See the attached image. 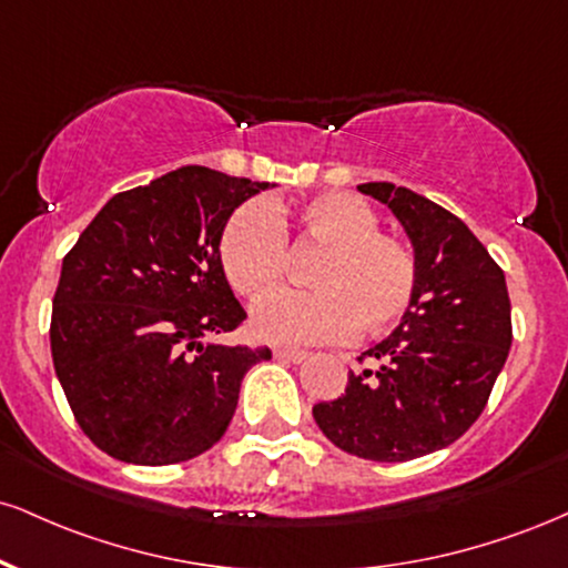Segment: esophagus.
<instances>
[{
    "label": "esophagus",
    "mask_w": 568,
    "mask_h": 568,
    "mask_svg": "<svg viewBox=\"0 0 568 568\" xmlns=\"http://www.w3.org/2000/svg\"><path fill=\"white\" fill-rule=\"evenodd\" d=\"M275 359H280V362H291V365H298V362H304L306 359V354L304 352H296V349H283V346H277L275 352Z\"/></svg>",
    "instance_id": "esophagus-1"
}]
</instances>
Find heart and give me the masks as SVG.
<instances>
[{
	"label": "heart",
	"mask_w": 568,
	"mask_h": 568,
	"mask_svg": "<svg viewBox=\"0 0 568 568\" xmlns=\"http://www.w3.org/2000/svg\"><path fill=\"white\" fill-rule=\"evenodd\" d=\"M285 211L248 203L222 232L219 256L230 285L245 298L270 293L285 272ZM306 237L327 245L312 272L314 291H277L256 304L258 338L285 346L331 344L357 331H384L407 312L415 258L405 243L381 235L378 216L357 195L325 193L296 211Z\"/></svg>",
	"instance_id": "b5f03b06"
}]
</instances>
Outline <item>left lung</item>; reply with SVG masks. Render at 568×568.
<instances>
[{
    "label": "left lung",
    "mask_w": 568,
    "mask_h": 568,
    "mask_svg": "<svg viewBox=\"0 0 568 568\" xmlns=\"http://www.w3.org/2000/svg\"><path fill=\"white\" fill-rule=\"evenodd\" d=\"M357 190L392 209L413 245V302L392 336L365 352L378 371L349 373L346 394L312 415L344 453L402 463L449 447L481 415L514 341L510 298L463 219L392 182Z\"/></svg>",
    "instance_id": "left-lung-1"
}]
</instances>
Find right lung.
<instances>
[{"mask_svg":"<svg viewBox=\"0 0 568 568\" xmlns=\"http://www.w3.org/2000/svg\"><path fill=\"white\" fill-rule=\"evenodd\" d=\"M270 187L180 166L113 195L68 251L52 298V362L102 453L169 466L227 432L243 375L272 352L206 341L245 317L219 243L235 209Z\"/></svg>","mask_w":568,"mask_h":568,"instance_id":"add662e5","label":"right lung"}]
</instances>
